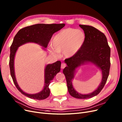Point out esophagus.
<instances>
[{
    "mask_svg": "<svg viewBox=\"0 0 122 122\" xmlns=\"http://www.w3.org/2000/svg\"><path fill=\"white\" fill-rule=\"evenodd\" d=\"M66 66V64L65 63H62V64H61V68L62 69H64V68Z\"/></svg>",
    "mask_w": 122,
    "mask_h": 122,
    "instance_id": "1",
    "label": "esophagus"
}]
</instances>
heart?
<instances>
[{"instance_id":"1","label":"heart","mask_w":122,"mask_h":122,"mask_svg":"<svg viewBox=\"0 0 122 122\" xmlns=\"http://www.w3.org/2000/svg\"><path fill=\"white\" fill-rule=\"evenodd\" d=\"M86 41V35L81 30L67 28L57 33L52 38L49 48V52L53 55L62 52L66 58L75 56L81 49Z\"/></svg>"}]
</instances>
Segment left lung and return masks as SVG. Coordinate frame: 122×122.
Returning <instances> with one entry per match:
<instances>
[{
    "label": "left lung",
    "instance_id": "obj_1",
    "mask_svg": "<svg viewBox=\"0 0 122 122\" xmlns=\"http://www.w3.org/2000/svg\"><path fill=\"white\" fill-rule=\"evenodd\" d=\"M84 31L86 41L79 52L72 57L65 60L67 65L63 69L68 90L73 97L78 99H87L97 95L103 88L107 80L110 67V48L108 46L105 35L91 25H80ZM92 63L95 65L102 73V81L98 87L88 94H81L73 87L72 81L76 69L81 65Z\"/></svg>",
    "mask_w": 122,
    "mask_h": 122
}]
</instances>
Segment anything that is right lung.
Returning a JSON list of instances; mask_svg holds the SVG:
<instances>
[{
  "mask_svg": "<svg viewBox=\"0 0 122 122\" xmlns=\"http://www.w3.org/2000/svg\"><path fill=\"white\" fill-rule=\"evenodd\" d=\"M65 25V24H38L24 28L18 31L15 36L10 47L9 67L10 74L17 88L28 97L36 100H43L47 98L50 94L49 85L56 74L60 71L61 63L57 61L51 64H47L44 68V86L40 92L29 94L24 92L18 85L15 74L14 59L18 47L22 45L33 42L40 45L46 50L53 34L60 30Z\"/></svg>",
  "mask_w": 122,
  "mask_h": 122,
  "instance_id": "add662e5",
  "label": "right lung"
}]
</instances>
